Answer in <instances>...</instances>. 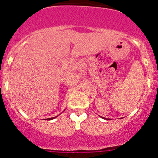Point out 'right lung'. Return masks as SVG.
Instances as JSON below:
<instances>
[{
  "label": "right lung",
  "mask_w": 158,
  "mask_h": 158,
  "mask_svg": "<svg viewBox=\"0 0 158 158\" xmlns=\"http://www.w3.org/2000/svg\"><path fill=\"white\" fill-rule=\"evenodd\" d=\"M56 117H53V118H47V120H51V119H53V118H55Z\"/></svg>",
  "instance_id": "obj_1"
}]
</instances>
